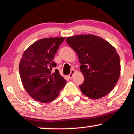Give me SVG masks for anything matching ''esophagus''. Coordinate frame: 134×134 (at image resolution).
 <instances>
[{
  "label": "esophagus",
  "instance_id": "34e87169",
  "mask_svg": "<svg viewBox=\"0 0 134 134\" xmlns=\"http://www.w3.org/2000/svg\"><path fill=\"white\" fill-rule=\"evenodd\" d=\"M75 71L74 70H72L71 71L70 74V75H69V76H68L70 77V78H72V76H73L74 73H75Z\"/></svg>",
  "mask_w": 134,
  "mask_h": 134
}]
</instances>
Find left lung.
<instances>
[{
	"label": "left lung",
	"mask_w": 134,
	"mask_h": 134,
	"mask_svg": "<svg viewBox=\"0 0 134 134\" xmlns=\"http://www.w3.org/2000/svg\"><path fill=\"white\" fill-rule=\"evenodd\" d=\"M66 41L78 56L85 77L80 86L82 94L97 99L109 93L120 73V58L115 48L102 38L90 34L68 37Z\"/></svg>",
	"instance_id": "left-lung-1"
}]
</instances>
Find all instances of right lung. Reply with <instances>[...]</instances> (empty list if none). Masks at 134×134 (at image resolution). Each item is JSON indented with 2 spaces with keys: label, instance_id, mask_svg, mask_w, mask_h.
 Here are the masks:
<instances>
[{
  "label": "right lung",
  "instance_id": "add662e5",
  "mask_svg": "<svg viewBox=\"0 0 134 134\" xmlns=\"http://www.w3.org/2000/svg\"><path fill=\"white\" fill-rule=\"evenodd\" d=\"M64 37L47 38L34 43L25 51L20 59L21 81L27 93L34 99L47 103L58 96L66 81L56 69L54 57Z\"/></svg>",
  "mask_w": 134,
  "mask_h": 134
}]
</instances>
